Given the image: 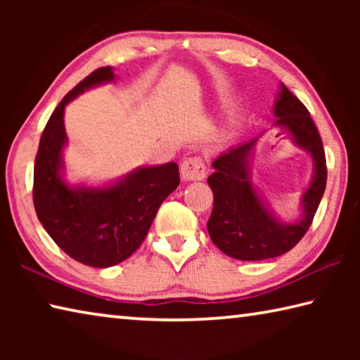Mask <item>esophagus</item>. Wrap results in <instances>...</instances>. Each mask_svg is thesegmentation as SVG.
<instances>
[{
    "mask_svg": "<svg viewBox=\"0 0 360 360\" xmlns=\"http://www.w3.org/2000/svg\"><path fill=\"white\" fill-rule=\"evenodd\" d=\"M205 163L200 157L186 158V160L181 163V178L184 181H200L205 178Z\"/></svg>",
    "mask_w": 360,
    "mask_h": 360,
    "instance_id": "esophagus-1",
    "label": "esophagus"
}]
</instances>
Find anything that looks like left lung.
<instances>
[{
  "label": "left lung",
  "mask_w": 360,
  "mask_h": 360,
  "mask_svg": "<svg viewBox=\"0 0 360 360\" xmlns=\"http://www.w3.org/2000/svg\"><path fill=\"white\" fill-rule=\"evenodd\" d=\"M273 114L278 119L275 127L283 129L297 148L311 157V181L298 203L300 216L284 222L275 216L252 182L254 154L262 135L231 146L212 162L214 173L208 184L214 193V206L206 227L212 243L238 260H265L290 251L311 225L326 191L327 167L319 131L308 109L283 82Z\"/></svg>",
  "instance_id": "left-lung-1"
}]
</instances>
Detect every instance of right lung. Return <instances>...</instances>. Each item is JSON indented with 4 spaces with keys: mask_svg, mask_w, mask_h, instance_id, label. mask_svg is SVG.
Returning a JSON list of instances; mask_svg holds the SVG:
<instances>
[{
    "mask_svg": "<svg viewBox=\"0 0 360 360\" xmlns=\"http://www.w3.org/2000/svg\"><path fill=\"white\" fill-rule=\"evenodd\" d=\"M114 79L111 66L96 70L60 101L42 131L34 162L33 202L39 222L62 251L95 268L130 257L144 241L160 205L179 186L174 162L139 167L100 186L65 179V108L85 90Z\"/></svg>",
    "mask_w": 360,
    "mask_h": 360,
    "instance_id": "1",
    "label": "right lung"
}]
</instances>
